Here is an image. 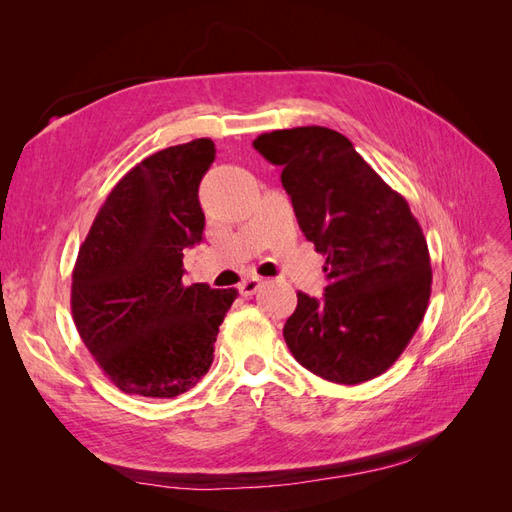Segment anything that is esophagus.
I'll list each match as a JSON object with an SVG mask.
<instances>
[{
    "instance_id": "esophagus-1",
    "label": "esophagus",
    "mask_w": 512,
    "mask_h": 512,
    "mask_svg": "<svg viewBox=\"0 0 512 512\" xmlns=\"http://www.w3.org/2000/svg\"><path fill=\"white\" fill-rule=\"evenodd\" d=\"M260 286H262L260 277H247V280H243V282L239 284V292L243 294V297H250V294H254Z\"/></svg>"
}]
</instances>
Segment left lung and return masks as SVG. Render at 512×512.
Segmentation results:
<instances>
[{
  "instance_id": "1",
  "label": "left lung",
  "mask_w": 512,
  "mask_h": 512,
  "mask_svg": "<svg viewBox=\"0 0 512 512\" xmlns=\"http://www.w3.org/2000/svg\"><path fill=\"white\" fill-rule=\"evenodd\" d=\"M254 147L282 166L303 235L327 256L324 297L297 292L284 324L292 356L337 384L384 374L427 312L431 265L421 224L344 134L320 126L275 130Z\"/></svg>"
}]
</instances>
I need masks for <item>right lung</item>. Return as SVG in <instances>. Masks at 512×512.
Instances as JSON below:
<instances>
[{"mask_svg":"<svg viewBox=\"0 0 512 512\" xmlns=\"http://www.w3.org/2000/svg\"><path fill=\"white\" fill-rule=\"evenodd\" d=\"M215 160L211 138L138 162L106 196L72 271V318L117 389L177 397L213 363L237 290L183 286V250L203 241L198 185Z\"/></svg>","mask_w":512,"mask_h":512,"instance_id":"1","label":"right lung"}]
</instances>
